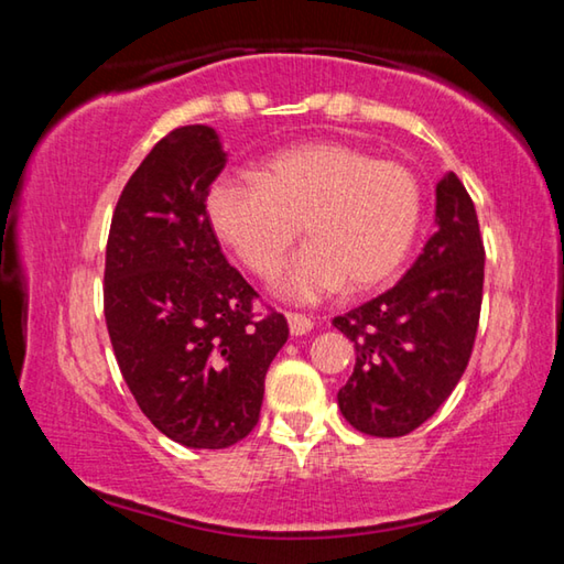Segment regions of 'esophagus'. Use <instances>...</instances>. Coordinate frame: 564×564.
I'll return each mask as SVG.
<instances>
[{"instance_id": "34e87169", "label": "esophagus", "mask_w": 564, "mask_h": 564, "mask_svg": "<svg viewBox=\"0 0 564 564\" xmlns=\"http://www.w3.org/2000/svg\"><path fill=\"white\" fill-rule=\"evenodd\" d=\"M285 318H289V328L293 336H305L313 328V321L303 316V313H285Z\"/></svg>"}]
</instances>
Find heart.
Instances as JSON below:
<instances>
[{"label":"heart","instance_id":"1","mask_svg":"<svg viewBox=\"0 0 564 564\" xmlns=\"http://www.w3.org/2000/svg\"><path fill=\"white\" fill-rule=\"evenodd\" d=\"M423 188L403 161L376 159L340 141H311L265 156L253 178L221 176L206 194L214 234L259 279H271L299 238H308L279 275L293 301L386 283L415 241Z\"/></svg>","mask_w":564,"mask_h":564}]
</instances>
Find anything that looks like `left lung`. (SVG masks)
I'll return each mask as SVG.
<instances>
[{"mask_svg": "<svg viewBox=\"0 0 564 564\" xmlns=\"http://www.w3.org/2000/svg\"><path fill=\"white\" fill-rule=\"evenodd\" d=\"M435 194L437 231L403 279L333 318L356 346L338 408L366 435L413 433L451 398L473 356L485 281L480 224L453 171Z\"/></svg>", "mask_w": 564, "mask_h": 564, "instance_id": "left-lung-1", "label": "left lung"}]
</instances>
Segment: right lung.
Returning a JSON list of instances; mask_svg holds the SVG:
<instances>
[{
	"label": "right lung",
	"mask_w": 564,
	"mask_h": 564,
	"mask_svg": "<svg viewBox=\"0 0 564 564\" xmlns=\"http://www.w3.org/2000/svg\"><path fill=\"white\" fill-rule=\"evenodd\" d=\"M226 166L212 127L169 131L123 186L104 265V318L141 413L171 441L231 447L261 415L263 383L289 340L283 313L256 293L206 216Z\"/></svg>",
	"instance_id": "add662e5"
}]
</instances>
